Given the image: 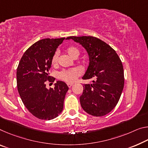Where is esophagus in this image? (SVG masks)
<instances>
[{"mask_svg": "<svg viewBox=\"0 0 148 148\" xmlns=\"http://www.w3.org/2000/svg\"><path fill=\"white\" fill-rule=\"evenodd\" d=\"M72 85H73L72 84H67V86H68V87H69V88H71Z\"/></svg>", "mask_w": 148, "mask_h": 148, "instance_id": "esophagus-1", "label": "esophagus"}]
</instances>
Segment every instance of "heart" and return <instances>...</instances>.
<instances>
[{
	"label": "heart",
	"mask_w": 148,
	"mask_h": 148,
	"mask_svg": "<svg viewBox=\"0 0 148 148\" xmlns=\"http://www.w3.org/2000/svg\"><path fill=\"white\" fill-rule=\"evenodd\" d=\"M66 52L69 54L70 57L72 58L78 57L79 51L76 47H70L66 49ZM58 62V53L56 52L54 55L53 56L52 60H51V63L53 66L57 65ZM82 74L81 70L78 69V68H73V69H70L69 70H64L58 73V78L62 80H64L66 82L69 83H72L76 80Z\"/></svg>",
	"instance_id": "b5f03b06"
}]
</instances>
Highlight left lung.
I'll list each match as a JSON object with an SVG mask.
<instances>
[{"instance_id": "left-lung-1", "label": "left lung", "mask_w": 148, "mask_h": 148, "mask_svg": "<svg viewBox=\"0 0 148 148\" xmlns=\"http://www.w3.org/2000/svg\"><path fill=\"white\" fill-rule=\"evenodd\" d=\"M85 49L90 63L84 79H93L84 84L79 97L81 106L87 113L102 116L111 112L118 103L123 90V66L116 51L105 42L92 36L68 37Z\"/></svg>"}]
</instances>
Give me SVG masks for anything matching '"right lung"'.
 Returning <instances> with one entry per match:
<instances>
[{
    "mask_svg": "<svg viewBox=\"0 0 148 148\" xmlns=\"http://www.w3.org/2000/svg\"><path fill=\"white\" fill-rule=\"evenodd\" d=\"M65 37L41 39L28 48L18 64L17 87L23 105L33 115L42 120H51L61 113L66 84L57 81L55 88L48 90L45 82L55 81L49 76L51 60L58 46Z\"/></svg>",
    "mask_w": 148,
    "mask_h": 148,
    "instance_id": "add662e5",
    "label": "right lung"
}]
</instances>
